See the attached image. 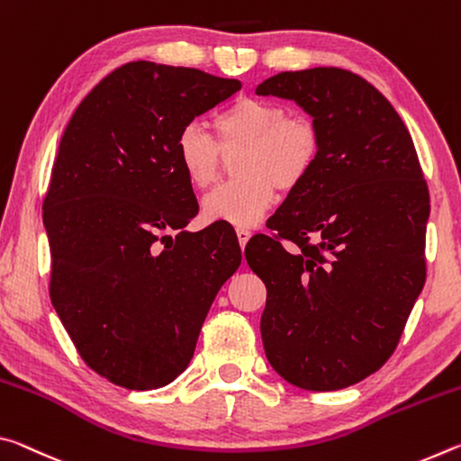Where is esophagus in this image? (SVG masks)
Wrapping results in <instances>:
<instances>
[{
  "label": "esophagus",
  "mask_w": 461,
  "mask_h": 461,
  "mask_svg": "<svg viewBox=\"0 0 461 461\" xmlns=\"http://www.w3.org/2000/svg\"><path fill=\"white\" fill-rule=\"evenodd\" d=\"M236 233H238V241H240V248L244 249L246 248V244H248V240H249V236H252V231L249 230H246V228H236Z\"/></svg>",
  "instance_id": "34e87169"
}]
</instances>
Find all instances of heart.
Returning a JSON list of instances; mask_svg holds the SVG:
<instances>
[{"label": "heart", "instance_id": "b5f03b06", "mask_svg": "<svg viewBox=\"0 0 461 461\" xmlns=\"http://www.w3.org/2000/svg\"><path fill=\"white\" fill-rule=\"evenodd\" d=\"M215 138L189 123L173 144L176 168L193 189H207L223 170L225 156L241 150L238 181L217 186L203 199V215L238 228H252L276 199V186L291 193L307 181L321 154V131L309 115L286 112L278 101L238 97L213 118Z\"/></svg>", "mask_w": 461, "mask_h": 461}]
</instances>
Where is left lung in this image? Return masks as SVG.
Masks as SVG:
<instances>
[{
    "label": "left lung",
    "instance_id": "1",
    "mask_svg": "<svg viewBox=\"0 0 461 461\" xmlns=\"http://www.w3.org/2000/svg\"><path fill=\"white\" fill-rule=\"evenodd\" d=\"M256 93L296 101L321 131L313 173L267 221L275 231L246 246L267 285L264 352L299 388L352 386L393 356L423 291V168L401 115L360 75L286 71Z\"/></svg>",
    "mask_w": 461,
    "mask_h": 461
}]
</instances>
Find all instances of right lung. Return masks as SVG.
Returning <instances> with one entry per match:
<instances>
[{"label": "right lung", "mask_w": 461, "mask_h": 461, "mask_svg": "<svg viewBox=\"0 0 461 461\" xmlns=\"http://www.w3.org/2000/svg\"><path fill=\"white\" fill-rule=\"evenodd\" d=\"M240 89L134 60L91 89L60 138L42 203L50 301L83 362L113 384L173 382L240 267L228 225L183 230L199 205L173 156L178 130Z\"/></svg>", "instance_id": "right-lung-1"}]
</instances>
